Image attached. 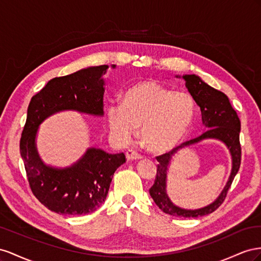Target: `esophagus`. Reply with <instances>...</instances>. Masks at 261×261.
Segmentation results:
<instances>
[{
	"label": "esophagus",
	"instance_id": "34e87169",
	"mask_svg": "<svg viewBox=\"0 0 261 261\" xmlns=\"http://www.w3.org/2000/svg\"><path fill=\"white\" fill-rule=\"evenodd\" d=\"M125 156H126V160H128V161H136V160L143 159L142 154H140V153H138L136 151H132V150L126 151Z\"/></svg>",
	"mask_w": 261,
	"mask_h": 261
}]
</instances>
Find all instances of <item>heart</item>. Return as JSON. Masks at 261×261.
<instances>
[{
    "label": "heart",
    "mask_w": 261,
    "mask_h": 261,
    "mask_svg": "<svg viewBox=\"0 0 261 261\" xmlns=\"http://www.w3.org/2000/svg\"><path fill=\"white\" fill-rule=\"evenodd\" d=\"M196 115V101L187 92L142 81L124 92L122 103L111 102L107 119L111 131L124 142L142 126L144 144L164 152L176 146L188 132Z\"/></svg>",
    "instance_id": "obj_1"
}]
</instances>
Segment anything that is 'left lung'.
Returning a JSON list of instances; mask_svg holds the SVG:
<instances>
[{"label":"left lung","mask_w":261,"mask_h":261,"mask_svg":"<svg viewBox=\"0 0 261 261\" xmlns=\"http://www.w3.org/2000/svg\"><path fill=\"white\" fill-rule=\"evenodd\" d=\"M178 77V76H177ZM186 81V87L188 88L189 93L200 107L201 115H202V122L206 126L205 132L200 137L192 139L181 143L179 146L174 147L172 151L160 156H156L159 162L158 170L154 184L150 189V195L153 198L154 202L159 205L163 212L174 217L184 218H199L214 212L225 200L227 191L232 185L234 177L236 176L238 169L241 167L242 160V147L240 143V132H241V120L238 118L236 111L227 98V96L218 89H215L201 80L195 74L184 75ZM204 138H218L224 142L232 155L233 167L230 179L223 190L219 198L213 204L207 207L201 208L197 211H185L176 207L169 200L166 193V175L167 166L173 154L178 149L199 142Z\"/></svg>","instance_id":"left-lung-1"}]
</instances>
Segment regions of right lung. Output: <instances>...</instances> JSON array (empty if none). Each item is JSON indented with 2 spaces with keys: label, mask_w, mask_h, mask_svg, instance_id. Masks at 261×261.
I'll return each instance as SVG.
<instances>
[{
  "label": "right lung",
  "mask_w": 261,
  "mask_h": 261,
  "mask_svg": "<svg viewBox=\"0 0 261 261\" xmlns=\"http://www.w3.org/2000/svg\"><path fill=\"white\" fill-rule=\"evenodd\" d=\"M107 69L108 65L92 66L52 79L28 105L19 151L32 192L52 212L86 214L97 210L107 197L116 169L125 162L123 153L108 154L99 148H88L74 165L58 169L44 165L35 146L38 125L52 114L73 109L103 115L105 87L101 75Z\"/></svg>",
  "instance_id": "1"
}]
</instances>
